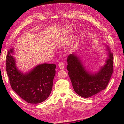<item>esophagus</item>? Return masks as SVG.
<instances>
[{"mask_svg":"<svg viewBox=\"0 0 124 124\" xmlns=\"http://www.w3.org/2000/svg\"><path fill=\"white\" fill-rule=\"evenodd\" d=\"M64 64L63 62H60L59 64H58V67H59V68L61 69H63L64 68Z\"/></svg>","mask_w":124,"mask_h":124,"instance_id":"obj_1","label":"esophagus"}]
</instances>
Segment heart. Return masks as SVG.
Here are the masks:
<instances>
[{"mask_svg": "<svg viewBox=\"0 0 124 124\" xmlns=\"http://www.w3.org/2000/svg\"><path fill=\"white\" fill-rule=\"evenodd\" d=\"M70 28H71V27H70Z\"/></svg>", "mask_w": 124, "mask_h": 124, "instance_id": "1", "label": "heart"}]
</instances>
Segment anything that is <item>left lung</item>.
I'll return each instance as SVG.
<instances>
[{"label": "left lung", "instance_id": "1", "mask_svg": "<svg viewBox=\"0 0 124 124\" xmlns=\"http://www.w3.org/2000/svg\"><path fill=\"white\" fill-rule=\"evenodd\" d=\"M108 49L109 55L106 64L94 75L86 71L76 55L70 54L68 56L67 67L68 75L74 91L79 95L88 98L106 88L114 71V56L108 47Z\"/></svg>", "mask_w": 124, "mask_h": 124}]
</instances>
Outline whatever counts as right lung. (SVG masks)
<instances>
[{
	"instance_id": "1",
	"label": "right lung",
	"mask_w": 124,
	"mask_h": 124,
	"mask_svg": "<svg viewBox=\"0 0 124 124\" xmlns=\"http://www.w3.org/2000/svg\"><path fill=\"white\" fill-rule=\"evenodd\" d=\"M8 52L6 69L12 89L20 97L29 103L43 102L51 94L56 65L44 63L38 65L26 74L19 71L15 66V59Z\"/></svg>"
}]
</instances>
